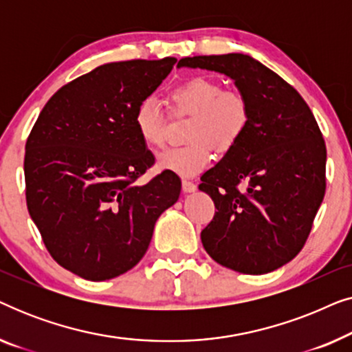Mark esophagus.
Masks as SVG:
<instances>
[{
    "label": "esophagus",
    "mask_w": 352,
    "mask_h": 352,
    "mask_svg": "<svg viewBox=\"0 0 352 352\" xmlns=\"http://www.w3.org/2000/svg\"><path fill=\"white\" fill-rule=\"evenodd\" d=\"M182 190H184L186 194H192V192L197 190V184H194L192 181H182Z\"/></svg>",
    "instance_id": "34e87169"
}]
</instances>
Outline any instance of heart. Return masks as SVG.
I'll use <instances>...</instances> for the list:
<instances>
[{"label":"heart","instance_id":"1","mask_svg":"<svg viewBox=\"0 0 352 352\" xmlns=\"http://www.w3.org/2000/svg\"><path fill=\"white\" fill-rule=\"evenodd\" d=\"M173 107L194 115L189 141L158 155V166L182 177L199 175L213 160V147L219 152L232 148L248 126L250 109L242 94L224 91L223 85L206 76H195L171 91ZM138 136L148 147L165 142V113L153 98L136 105L133 115Z\"/></svg>","mask_w":352,"mask_h":352}]
</instances>
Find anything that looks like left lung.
I'll return each mask as SVG.
<instances>
[{"label":"left lung","instance_id":"left-lung-1","mask_svg":"<svg viewBox=\"0 0 352 352\" xmlns=\"http://www.w3.org/2000/svg\"><path fill=\"white\" fill-rule=\"evenodd\" d=\"M177 67L234 80L250 109L248 126L200 190L216 213L200 237L221 266L266 274L301 252L325 195L327 148L300 93L261 62L240 52L184 57Z\"/></svg>","mask_w":352,"mask_h":352}]
</instances>
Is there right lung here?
I'll use <instances>...</instances> for the list:
<instances>
[{"instance_id": "add662e5", "label": "right lung", "mask_w": 352, "mask_h": 352, "mask_svg": "<svg viewBox=\"0 0 352 352\" xmlns=\"http://www.w3.org/2000/svg\"><path fill=\"white\" fill-rule=\"evenodd\" d=\"M175 57L110 62L62 86L43 107L25 144V195L51 256L86 280H109L146 254L157 219L179 199L138 136L136 105L170 75Z\"/></svg>"}]
</instances>
